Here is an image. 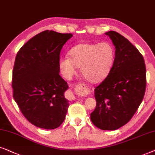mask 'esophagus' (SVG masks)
Listing matches in <instances>:
<instances>
[{"label":"esophagus","instance_id":"34e87169","mask_svg":"<svg viewBox=\"0 0 155 155\" xmlns=\"http://www.w3.org/2000/svg\"><path fill=\"white\" fill-rule=\"evenodd\" d=\"M76 88H77L78 90L81 91H83V92H85L86 91V88L83 87L82 84H79V85H76ZM68 94H69V97L70 98H71V100H74V99L75 98V97L74 96L73 92H72L71 91H69Z\"/></svg>","mask_w":155,"mask_h":155}]
</instances>
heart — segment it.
Wrapping results in <instances>:
<instances>
[{
	"label": "heart",
	"mask_w": 155,
	"mask_h": 155,
	"mask_svg": "<svg viewBox=\"0 0 155 155\" xmlns=\"http://www.w3.org/2000/svg\"><path fill=\"white\" fill-rule=\"evenodd\" d=\"M69 57L59 60V69L67 79L81 67L82 75L91 83H98L108 76L114 64L115 52L110 43H81L69 50Z\"/></svg>",
	"instance_id": "heart-1"
}]
</instances>
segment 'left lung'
I'll list each match as a JSON object with an SVG mask.
<instances>
[{
	"label": "left lung",
	"instance_id": "1",
	"mask_svg": "<svg viewBox=\"0 0 155 155\" xmlns=\"http://www.w3.org/2000/svg\"><path fill=\"white\" fill-rule=\"evenodd\" d=\"M115 47L114 64L108 76L95 88L96 106L93 124L114 130L128 123L142 101L146 89V67L138 49L120 34L109 31Z\"/></svg>",
	"mask_w": 155,
	"mask_h": 155
}]
</instances>
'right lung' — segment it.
Here are the masks:
<instances>
[{"instance_id":"right-lung-1","label":"right lung","mask_w":155,"mask_h":155,"mask_svg":"<svg viewBox=\"0 0 155 155\" xmlns=\"http://www.w3.org/2000/svg\"><path fill=\"white\" fill-rule=\"evenodd\" d=\"M71 33L45 30L28 40L18 51L13 70V98L29 122L47 130L64 120L68 88L59 72L60 51Z\"/></svg>"}]
</instances>
